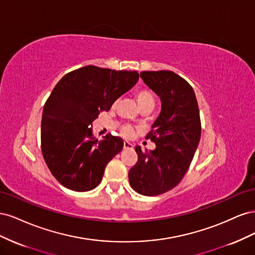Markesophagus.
<instances>
[{
	"label": "esophagus",
	"instance_id": "34e87169",
	"mask_svg": "<svg viewBox=\"0 0 255 255\" xmlns=\"http://www.w3.org/2000/svg\"><path fill=\"white\" fill-rule=\"evenodd\" d=\"M133 148H134V145L130 142H128V141L123 142V149L125 150H132Z\"/></svg>",
	"mask_w": 255,
	"mask_h": 255
}]
</instances>
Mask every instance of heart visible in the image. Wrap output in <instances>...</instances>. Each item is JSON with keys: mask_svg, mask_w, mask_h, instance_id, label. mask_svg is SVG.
I'll return each instance as SVG.
<instances>
[{"mask_svg": "<svg viewBox=\"0 0 255 255\" xmlns=\"http://www.w3.org/2000/svg\"><path fill=\"white\" fill-rule=\"evenodd\" d=\"M137 98V102L139 104V106H143L145 104H149V103H154V98L151 95V92L148 90H141L137 94L136 96ZM133 128L129 127V126H126L122 128V134L125 136H130L133 134Z\"/></svg>", "mask_w": 255, "mask_h": 255, "instance_id": "1", "label": "heart"}]
</instances>
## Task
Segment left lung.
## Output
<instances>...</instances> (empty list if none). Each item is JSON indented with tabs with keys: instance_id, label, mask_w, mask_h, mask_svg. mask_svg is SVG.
<instances>
[{
	"instance_id": "1",
	"label": "left lung",
	"mask_w": 255,
	"mask_h": 255,
	"mask_svg": "<svg viewBox=\"0 0 255 255\" xmlns=\"http://www.w3.org/2000/svg\"><path fill=\"white\" fill-rule=\"evenodd\" d=\"M140 78L159 97L161 110L145 139L156 148L142 152L128 171L132 188L143 196H157L175 187L188 170L201 137V121L195 91L172 71H143Z\"/></svg>"
}]
</instances>
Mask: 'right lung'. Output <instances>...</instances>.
<instances>
[{"mask_svg": "<svg viewBox=\"0 0 255 255\" xmlns=\"http://www.w3.org/2000/svg\"><path fill=\"white\" fill-rule=\"evenodd\" d=\"M138 79L136 71L86 66L67 73L54 87L42 112L41 151L63 186L88 191L101 183L106 165L122 150L123 140L111 134L96 139L92 122Z\"/></svg>", "mask_w": 255, "mask_h": 255, "instance_id": "obj_1", "label": "right lung"}]
</instances>
